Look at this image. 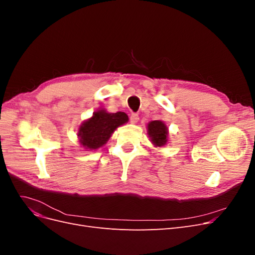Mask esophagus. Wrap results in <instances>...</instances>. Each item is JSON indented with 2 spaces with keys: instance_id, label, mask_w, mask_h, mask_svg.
<instances>
[{
  "instance_id": "34e87169",
  "label": "esophagus",
  "mask_w": 255,
  "mask_h": 255,
  "mask_svg": "<svg viewBox=\"0 0 255 255\" xmlns=\"http://www.w3.org/2000/svg\"><path fill=\"white\" fill-rule=\"evenodd\" d=\"M129 120L133 123V125H135V123H137L138 120H139V116H138L137 114H132L129 117Z\"/></svg>"
}]
</instances>
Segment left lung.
I'll return each instance as SVG.
<instances>
[{
	"instance_id": "left-lung-1",
	"label": "left lung",
	"mask_w": 255,
	"mask_h": 255,
	"mask_svg": "<svg viewBox=\"0 0 255 255\" xmlns=\"http://www.w3.org/2000/svg\"><path fill=\"white\" fill-rule=\"evenodd\" d=\"M146 130L152 144L155 148H161L168 143L169 130L166 123L161 120H153L146 125Z\"/></svg>"
}]
</instances>
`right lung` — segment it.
Returning <instances> with one entry per match:
<instances>
[{"label": "right lung", "instance_id": "add662e5", "mask_svg": "<svg viewBox=\"0 0 255 255\" xmlns=\"http://www.w3.org/2000/svg\"><path fill=\"white\" fill-rule=\"evenodd\" d=\"M128 121V115L123 112L110 113L104 109L98 110L80 125L78 132L80 145L87 151L101 148L109 141L117 128Z\"/></svg>", "mask_w": 255, "mask_h": 255}]
</instances>
